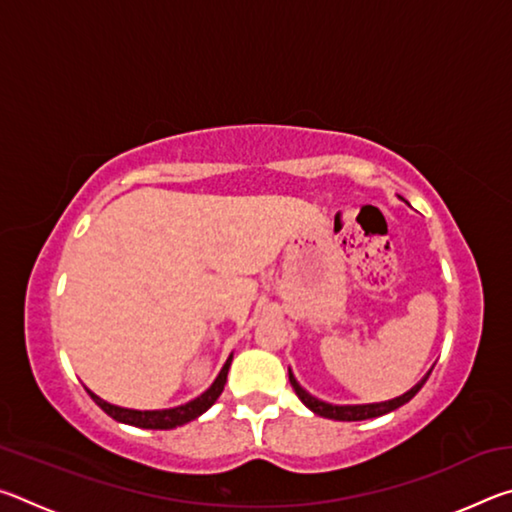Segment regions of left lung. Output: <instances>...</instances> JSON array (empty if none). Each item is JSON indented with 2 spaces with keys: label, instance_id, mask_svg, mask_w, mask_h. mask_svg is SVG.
<instances>
[{
  "label": "left lung",
  "instance_id": "1",
  "mask_svg": "<svg viewBox=\"0 0 512 512\" xmlns=\"http://www.w3.org/2000/svg\"><path fill=\"white\" fill-rule=\"evenodd\" d=\"M433 370V368H431ZM431 370L424 375L418 384L413 388H409L404 395H397L393 400H386V402H372V404H332V402H325V400H318L316 395H311L309 391H305L298 384L296 375H293V370L289 368V381L293 386V391L300 397V402L307 406L309 411H314L320 418H329V420H343V422H354V420H370V418H379V415H386L395 409H400L402 404H406L409 400H413L415 393L420 391L424 386V381L429 379Z\"/></svg>",
  "mask_w": 512,
  "mask_h": 512
}]
</instances>
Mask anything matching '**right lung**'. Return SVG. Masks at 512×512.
<instances>
[{"mask_svg":"<svg viewBox=\"0 0 512 512\" xmlns=\"http://www.w3.org/2000/svg\"><path fill=\"white\" fill-rule=\"evenodd\" d=\"M232 363V354L228 357V361L223 363V368L216 379L212 381V386L207 388L205 393H201L198 397H194L192 402L173 406V409H155V411H140V409H126V406H117L110 404L106 400H101L99 395H94L90 388L85 391L90 393V397L97 402L103 411H106L112 420L131 424V427H140V429H176L183 427V424L196 420L198 415H203L210 406L219 400V395L223 393L225 379H228V370Z\"/></svg>","mask_w":512,"mask_h":512,"instance_id":"right-lung-1","label":"right lung"}]
</instances>
